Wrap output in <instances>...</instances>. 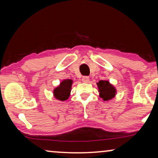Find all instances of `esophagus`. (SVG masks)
<instances>
[{
  "mask_svg": "<svg viewBox=\"0 0 158 158\" xmlns=\"http://www.w3.org/2000/svg\"><path fill=\"white\" fill-rule=\"evenodd\" d=\"M89 81V77H82V81L84 82V83H88Z\"/></svg>",
  "mask_w": 158,
  "mask_h": 158,
  "instance_id": "1",
  "label": "esophagus"
}]
</instances>
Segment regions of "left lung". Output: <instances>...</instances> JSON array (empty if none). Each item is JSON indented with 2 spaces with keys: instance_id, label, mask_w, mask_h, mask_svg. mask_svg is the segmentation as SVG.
Instances as JSON below:
<instances>
[{
  "instance_id": "obj_1",
  "label": "left lung",
  "mask_w": 158,
  "mask_h": 158,
  "mask_svg": "<svg viewBox=\"0 0 158 158\" xmlns=\"http://www.w3.org/2000/svg\"><path fill=\"white\" fill-rule=\"evenodd\" d=\"M99 97L103 99L104 101H108L114 98L116 94L117 90L114 86L111 84L110 82L106 80H100L98 83Z\"/></svg>"
}]
</instances>
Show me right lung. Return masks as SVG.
<instances>
[{
  "mask_svg": "<svg viewBox=\"0 0 158 158\" xmlns=\"http://www.w3.org/2000/svg\"><path fill=\"white\" fill-rule=\"evenodd\" d=\"M73 81L72 79H64L54 90V96L58 100L65 101L70 96Z\"/></svg>",
  "mask_w": 158,
  "mask_h": 158,
  "instance_id": "obj_1",
  "label": "right lung"
}]
</instances>
